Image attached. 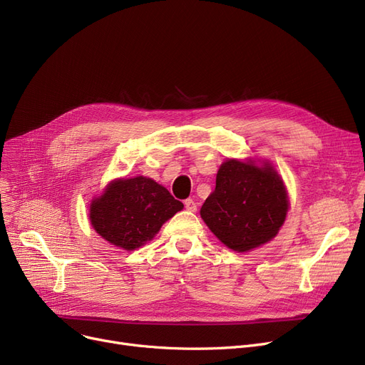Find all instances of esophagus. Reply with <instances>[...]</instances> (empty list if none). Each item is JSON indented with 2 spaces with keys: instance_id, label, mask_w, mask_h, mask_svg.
<instances>
[{
  "instance_id": "esophagus-1",
  "label": "esophagus",
  "mask_w": 365,
  "mask_h": 365,
  "mask_svg": "<svg viewBox=\"0 0 365 365\" xmlns=\"http://www.w3.org/2000/svg\"><path fill=\"white\" fill-rule=\"evenodd\" d=\"M185 207H186L187 212H197V202L192 198H187L185 201Z\"/></svg>"
}]
</instances>
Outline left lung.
Wrapping results in <instances>:
<instances>
[{"instance_id":"obj_1","label":"left lung","mask_w":365,"mask_h":365,"mask_svg":"<svg viewBox=\"0 0 365 365\" xmlns=\"http://www.w3.org/2000/svg\"><path fill=\"white\" fill-rule=\"evenodd\" d=\"M289 208V192L272 163L227 158L200 215L222 244L247 253L278 235Z\"/></svg>"}]
</instances>
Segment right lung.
I'll return each instance as SVG.
<instances>
[{
  "mask_svg": "<svg viewBox=\"0 0 365 365\" xmlns=\"http://www.w3.org/2000/svg\"><path fill=\"white\" fill-rule=\"evenodd\" d=\"M182 208L180 201L150 178H118L91 200L88 217L103 240L131 252L155 237Z\"/></svg>",
  "mask_w": 365,
  "mask_h": 365,
  "instance_id": "1",
  "label": "right lung"
}]
</instances>
